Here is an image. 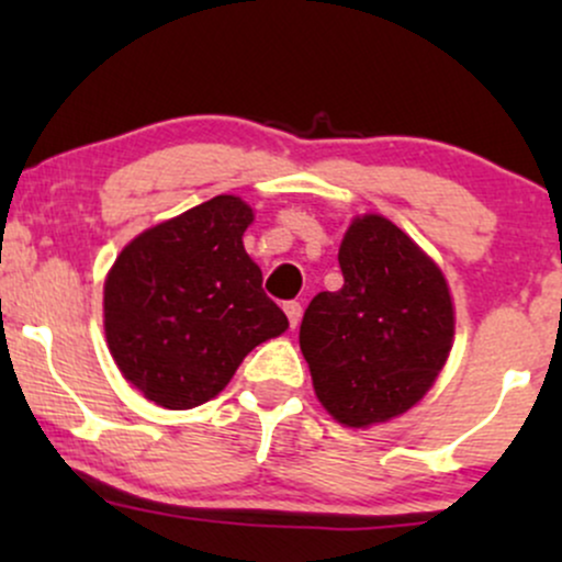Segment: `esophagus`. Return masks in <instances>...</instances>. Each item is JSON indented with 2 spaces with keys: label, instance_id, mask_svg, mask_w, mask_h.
Instances as JSON below:
<instances>
[{
  "label": "esophagus",
  "instance_id": "obj_1",
  "mask_svg": "<svg viewBox=\"0 0 562 562\" xmlns=\"http://www.w3.org/2000/svg\"><path fill=\"white\" fill-rule=\"evenodd\" d=\"M285 314H288V322L290 327H295L301 322V314H303V306L299 301H288L285 303Z\"/></svg>",
  "mask_w": 562,
  "mask_h": 562
}]
</instances>
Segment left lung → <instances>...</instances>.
Instances as JSON below:
<instances>
[{"instance_id": "1", "label": "left lung", "mask_w": 562, "mask_h": 562, "mask_svg": "<svg viewBox=\"0 0 562 562\" xmlns=\"http://www.w3.org/2000/svg\"><path fill=\"white\" fill-rule=\"evenodd\" d=\"M344 288L303 312L301 351L314 391L351 428L420 402L449 357L454 308L441 269L383 216H362L338 250Z\"/></svg>"}]
</instances>
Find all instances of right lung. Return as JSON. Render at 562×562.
<instances>
[{"label":"right lung","instance_id":"obj_1","mask_svg":"<svg viewBox=\"0 0 562 562\" xmlns=\"http://www.w3.org/2000/svg\"><path fill=\"white\" fill-rule=\"evenodd\" d=\"M254 211L216 195L142 232L105 280V335L132 385L166 409L214 398L288 317L243 248Z\"/></svg>","mask_w":562,"mask_h":562}]
</instances>
